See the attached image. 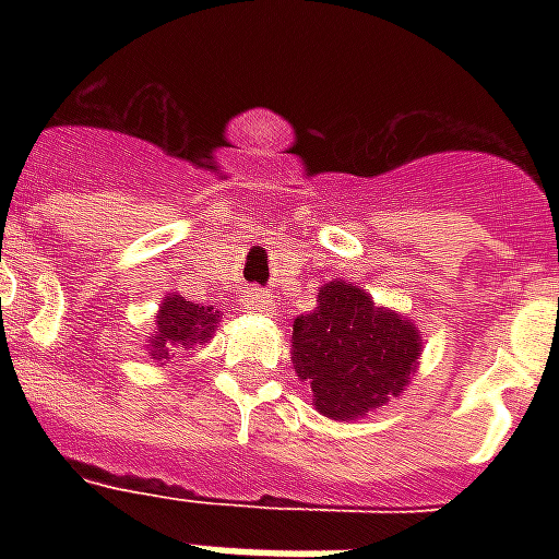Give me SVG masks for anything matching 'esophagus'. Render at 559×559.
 Returning a JSON list of instances; mask_svg holds the SVG:
<instances>
[{
  "label": "esophagus",
  "instance_id": "1",
  "mask_svg": "<svg viewBox=\"0 0 559 559\" xmlns=\"http://www.w3.org/2000/svg\"><path fill=\"white\" fill-rule=\"evenodd\" d=\"M269 293L260 290V287H248V290L242 293V305L248 308V311H269Z\"/></svg>",
  "mask_w": 559,
  "mask_h": 559
}]
</instances>
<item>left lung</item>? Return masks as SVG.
I'll return each mask as SVG.
<instances>
[{
	"instance_id": "left-lung-1",
	"label": "left lung",
	"mask_w": 559,
	"mask_h": 559,
	"mask_svg": "<svg viewBox=\"0 0 559 559\" xmlns=\"http://www.w3.org/2000/svg\"><path fill=\"white\" fill-rule=\"evenodd\" d=\"M419 356V326L353 281H326L314 311L293 320V368L326 419H365L399 399Z\"/></svg>"
}]
</instances>
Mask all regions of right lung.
I'll return each instance as SVG.
<instances>
[{"mask_svg": "<svg viewBox=\"0 0 559 559\" xmlns=\"http://www.w3.org/2000/svg\"><path fill=\"white\" fill-rule=\"evenodd\" d=\"M218 308L188 302L179 293H167L158 305L152 335H146L148 359L164 365L170 362V356L176 353L191 350L197 344H209L218 332Z\"/></svg>", "mask_w": 559, "mask_h": 559, "instance_id": "add662e5", "label": "right lung"}]
</instances>
